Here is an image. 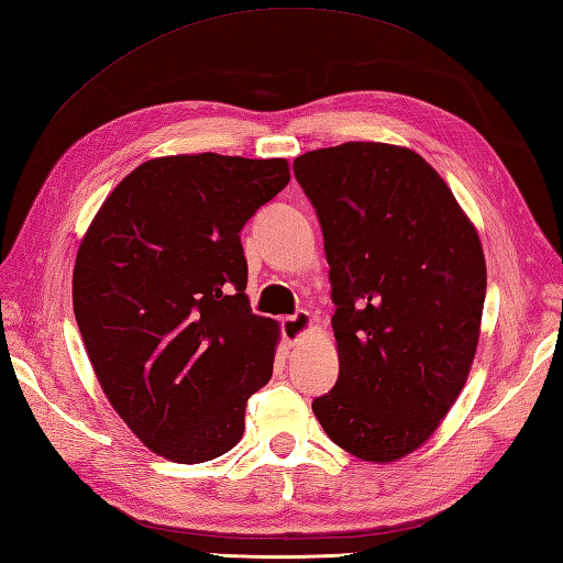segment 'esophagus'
Returning <instances> with one entry per match:
<instances>
[{"mask_svg": "<svg viewBox=\"0 0 563 563\" xmlns=\"http://www.w3.org/2000/svg\"><path fill=\"white\" fill-rule=\"evenodd\" d=\"M313 330V319L307 311H297L295 316L283 319V338L287 344H297Z\"/></svg>", "mask_w": 563, "mask_h": 563, "instance_id": "esophagus-1", "label": "esophagus"}]
</instances>
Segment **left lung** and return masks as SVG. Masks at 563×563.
<instances>
[{
	"mask_svg": "<svg viewBox=\"0 0 563 563\" xmlns=\"http://www.w3.org/2000/svg\"><path fill=\"white\" fill-rule=\"evenodd\" d=\"M319 213L340 376L313 399L325 435L373 464L430 440L464 390L487 268L478 230L421 154L344 142L295 158Z\"/></svg>",
	"mask_w": 563,
	"mask_h": 563,
	"instance_id": "8db88e82",
	"label": "left lung"
}]
</instances>
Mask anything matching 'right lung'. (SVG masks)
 I'll return each instance as SVG.
<instances>
[{
  "label": "right lung",
  "mask_w": 563,
  "mask_h": 563,
  "mask_svg": "<svg viewBox=\"0 0 563 563\" xmlns=\"http://www.w3.org/2000/svg\"><path fill=\"white\" fill-rule=\"evenodd\" d=\"M287 183V158H150L80 240L74 313L95 376L140 442L176 464L233 450L273 376L280 328L250 309L240 230Z\"/></svg>",
  "instance_id": "1"
}]
</instances>
